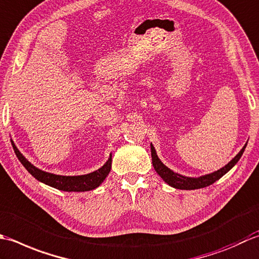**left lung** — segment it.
Instances as JSON below:
<instances>
[{"mask_svg":"<svg viewBox=\"0 0 259 259\" xmlns=\"http://www.w3.org/2000/svg\"><path fill=\"white\" fill-rule=\"evenodd\" d=\"M12 143V141H11ZM13 149H14V144ZM247 145V144H246ZM246 145L242 147L240 150V152L237 154L233 160H231L228 164L223 166L218 171H214L212 173L205 174V176H201L198 178H190V177H184L182 174L176 173L174 171H172L171 168H168L166 165H164L162 163V161L159 159V156L156 154V151L154 149V146L151 144V154H152V163L153 166H154V170L156 171V173L163 179V181L165 183H167L168 186H171L172 188L176 189H180V190H194V189H201V188H205L210 186V184L214 183L221 177H224L225 174L230 171L231 168L235 166V164L237 162L239 161V159L244 153ZM15 152V150H14Z\"/></svg>","mask_w":259,"mask_h":259,"instance_id":"8db88e82","label":"left lung"}]
</instances>
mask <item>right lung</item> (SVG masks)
Wrapping results in <instances>:
<instances>
[{"label": "right lung", "instance_id": "obj_1", "mask_svg": "<svg viewBox=\"0 0 259 259\" xmlns=\"http://www.w3.org/2000/svg\"><path fill=\"white\" fill-rule=\"evenodd\" d=\"M14 144V143H13ZM15 154H17L18 159L22 163V165L26 168L31 176L35 178L36 180L50 186L52 188H56L61 191L67 192H83V191H91L98 188L100 184L104 182L105 179L108 176L112 168V154L109 155L106 163L99 167L98 170L94 171L88 174H82V176H58V174L49 173L46 171H42L40 168L34 166L33 164L25 159V157L21 154L20 151L14 145Z\"/></svg>", "mask_w": 259, "mask_h": 259}]
</instances>
